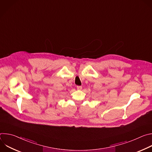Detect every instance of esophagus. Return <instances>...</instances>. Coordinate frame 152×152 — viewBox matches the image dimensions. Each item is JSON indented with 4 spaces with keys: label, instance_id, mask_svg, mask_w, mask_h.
<instances>
[{
    "label": "esophagus",
    "instance_id": "1",
    "mask_svg": "<svg viewBox=\"0 0 152 152\" xmlns=\"http://www.w3.org/2000/svg\"><path fill=\"white\" fill-rule=\"evenodd\" d=\"M82 87L81 86H77V90H82Z\"/></svg>",
    "mask_w": 152,
    "mask_h": 152
}]
</instances>
